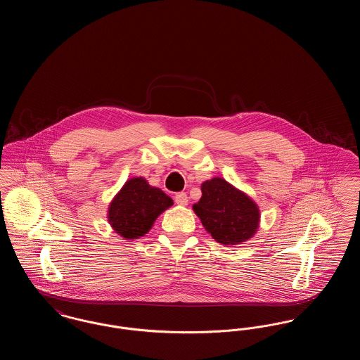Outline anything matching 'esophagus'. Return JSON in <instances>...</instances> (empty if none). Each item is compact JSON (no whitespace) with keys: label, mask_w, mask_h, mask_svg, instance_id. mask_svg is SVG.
<instances>
[{"label":"esophagus","mask_w":360,"mask_h":360,"mask_svg":"<svg viewBox=\"0 0 360 360\" xmlns=\"http://www.w3.org/2000/svg\"><path fill=\"white\" fill-rule=\"evenodd\" d=\"M174 201H175V204H178V205H188V194H186V193H184V191L176 193V194H175V197H174Z\"/></svg>","instance_id":"esophagus-1"}]
</instances>
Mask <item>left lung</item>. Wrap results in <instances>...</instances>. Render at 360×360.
<instances>
[{"mask_svg":"<svg viewBox=\"0 0 360 360\" xmlns=\"http://www.w3.org/2000/svg\"><path fill=\"white\" fill-rule=\"evenodd\" d=\"M201 190L202 197L193 210L213 239L235 245L252 238L259 224V209L250 197L223 178L206 181Z\"/></svg>","mask_w":360,"mask_h":360,"instance_id":"obj_1","label":"left lung"}]
</instances>
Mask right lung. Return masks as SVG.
Returning a JSON list of instances; mask_svg holds the SVG:
<instances>
[{
  "label": "right lung",
  "mask_w": 360,
  "mask_h": 360,
  "mask_svg": "<svg viewBox=\"0 0 360 360\" xmlns=\"http://www.w3.org/2000/svg\"><path fill=\"white\" fill-rule=\"evenodd\" d=\"M172 205L160 188H153L143 178L129 179L109 206V223L124 239L144 236L156 217Z\"/></svg>",
  "instance_id": "right-lung-1"
}]
</instances>
